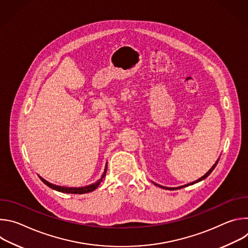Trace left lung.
<instances>
[{
  "mask_svg": "<svg viewBox=\"0 0 248 248\" xmlns=\"http://www.w3.org/2000/svg\"><path fill=\"white\" fill-rule=\"evenodd\" d=\"M218 162H219V159L216 161V163L212 166V168L203 175V176H201L200 179H198V180H196L195 182H192V183H189V184H187V185H185V186H179V187H167V186H160V185H157V184H155V183H153L155 186H159V187H161V188H163V189H169V190H176V189H180V188H183V187H186V186H192V185H194V184H197V183H199V182H201V181H203V180H205L207 176L213 171V170L216 168V166H217V164H218Z\"/></svg>",
  "mask_w": 248,
  "mask_h": 248,
  "instance_id": "8db88e82",
  "label": "left lung"
}]
</instances>
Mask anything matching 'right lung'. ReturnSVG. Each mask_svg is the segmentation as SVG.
<instances>
[{"label": "right lung", "mask_w": 248, "mask_h": 248, "mask_svg": "<svg viewBox=\"0 0 248 248\" xmlns=\"http://www.w3.org/2000/svg\"><path fill=\"white\" fill-rule=\"evenodd\" d=\"M107 166H108V163H106V166H105V170H104V172L101 176V179L98 180L96 183L94 184H91L89 186H81V187H67V186H56V185H53L49 182H47L46 180H44L42 176L39 175V179L47 186H49L50 188L54 189V190H57V191H60V192H62V193H72V194H83V193H88V192H91L93 190H95L99 185L101 184V182L103 181V179L106 176V172H107Z\"/></svg>", "instance_id": "right-lung-1"}]
</instances>
